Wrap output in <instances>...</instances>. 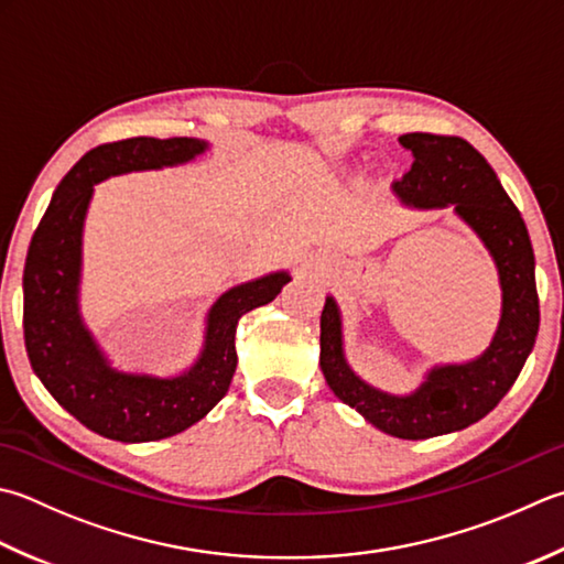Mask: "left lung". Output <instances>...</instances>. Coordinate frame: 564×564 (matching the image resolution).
<instances>
[{
	"instance_id": "left-lung-1",
	"label": "left lung",
	"mask_w": 564,
	"mask_h": 564,
	"mask_svg": "<svg viewBox=\"0 0 564 564\" xmlns=\"http://www.w3.org/2000/svg\"><path fill=\"white\" fill-rule=\"evenodd\" d=\"M399 141L413 153V165L401 181H393V193L411 207H455V215L484 241L499 271V327L477 359L440 364L427 371L413 393L393 395L373 389L351 371L339 307L335 297L327 295L319 315V367L337 399L381 433L425 440L481 421L518 379L533 351L540 325L535 257L521 213L487 159L469 141L423 131L403 134Z\"/></svg>"
}]
</instances>
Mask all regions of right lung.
Returning a JSON list of instances; mask_svg holds the SVG:
<instances>
[{"mask_svg": "<svg viewBox=\"0 0 564 564\" xmlns=\"http://www.w3.org/2000/svg\"><path fill=\"white\" fill-rule=\"evenodd\" d=\"M209 149L203 139L137 137L102 143L55 187L24 267V339L31 369L65 411L119 443H153L195 425L225 399L237 369L239 317L271 303L291 281L273 271L225 291L207 311L195 364L175 377L115 369L80 315L83 227L95 185L112 175L183 165Z\"/></svg>", "mask_w": 564, "mask_h": 564, "instance_id": "obj_1", "label": "right lung"}]
</instances>
